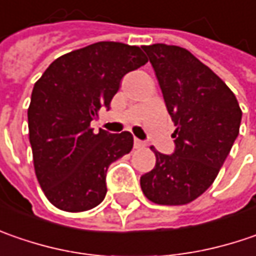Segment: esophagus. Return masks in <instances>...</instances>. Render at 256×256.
Here are the masks:
<instances>
[{
  "instance_id": "obj_1",
  "label": "esophagus",
  "mask_w": 256,
  "mask_h": 256,
  "mask_svg": "<svg viewBox=\"0 0 256 256\" xmlns=\"http://www.w3.org/2000/svg\"><path fill=\"white\" fill-rule=\"evenodd\" d=\"M142 148H144V143L139 139H134V149H142Z\"/></svg>"
}]
</instances>
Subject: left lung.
I'll return each mask as SVG.
<instances>
[{
    "label": "left lung",
    "mask_w": 256,
    "mask_h": 256,
    "mask_svg": "<svg viewBox=\"0 0 256 256\" xmlns=\"http://www.w3.org/2000/svg\"><path fill=\"white\" fill-rule=\"evenodd\" d=\"M142 48L176 126V149L163 154L150 146L156 164L140 178V186L153 204L186 205L216 179L238 136L242 110L224 80L190 51L166 44Z\"/></svg>",
    "instance_id": "left-lung-1"
}]
</instances>
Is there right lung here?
<instances>
[{
    "instance_id": "1",
    "label": "right lung",
    "mask_w": 256,
    "mask_h": 256,
    "mask_svg": "<svg viewBox=\"0 0 256 256\" xmlns=\"http://www.w3.org/2000/svg\"><path fill=\"white\" fill-rule=\"evenodd\" d=\"M146 62L136 46L100 41L58 57L36 82L28 134L36 176L56 208L84 212L103 202L107 169L130 153L133 136L94 133L90 123L108 110L123 76Z\"/></svg>"
}]
</instances>
